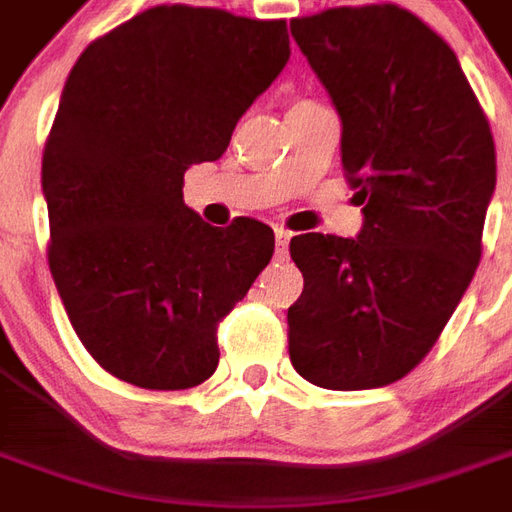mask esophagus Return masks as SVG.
Wrapping results in <instances>:
<instances>
[{
	"label": "esophagus",
	"mask_w": 512,
	"mask_h": 512,
	"mask_svg": "<svg viewBox=\"0 0 512 512\" xmlns=\"http://www.w3.org/2000/svg\"><path fill=\"white\" fill-rule=\"evenodd\" d=\"M277 257H285L288 255V244H290V230H285V227H277Z\"/></svg>",
	"instance_id": "obj_1"
}]
</instances>
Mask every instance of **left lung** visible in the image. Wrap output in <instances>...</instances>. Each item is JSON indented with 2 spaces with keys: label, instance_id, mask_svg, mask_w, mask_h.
I'll list each match as a JSON object with an SVG mask.
<instances>
[{
  "label": "left lung",
  "instance_id": "1",
  "mask_svg": "<svg viewBox=\"0 0 512 512\" xmlns=\"http://www.w3.org/2000/svg\"><path fill=\"white\" fill-rule=\"evenodd\" d=\"M290 32L343 120L359 238L304 233L290 362L323 389H376L430 354L483 255L494 136L444 40L403 7H332Z\"/></svg>",
  "mask_w": 512,
  "mask_h": 512
}]
</instances>
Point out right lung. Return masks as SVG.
I'll return each instance as SVG.
<instances>
[{"label":"right lung","instance_id":"add662e5","mask_svg":"<svg viewBox=\"0 0 512 512\" xmlns=\"http://www.w3.org/2000/svg\"><path fill=\"white\" fill-rule=\"evenodd\" d=\"M290 57L288 24L156 5L73 65L43 147L49 268L106 373L189 389L219 365L216 329L274 255V230L205 224L183 172L222 156Z\"/></svg>","mask_w":512,"mask_h":512}]
</instances>
